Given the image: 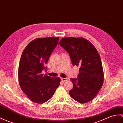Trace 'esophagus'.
<instances>
[{"label": "esophagus", "mask_w": 123, "mask_h": 123, "mask_svg": "<svg viewBox=\"0 0 123 123\" xmlns=\"http://www.w3.org/2000/svg\"><path fill=\"white\" fill-rule=\"evenodd\" d=\"M61 81H62L63 82H65V81H68V79H67V78H61Z\"/></svg>", "instance_id": "esophagus-1"}]
</instances>
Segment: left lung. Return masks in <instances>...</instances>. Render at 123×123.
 I'll return each instance as SVG.
<instances>
[{
  "label": "left lung",
  "mask_w": 123,
  "mask_h": 123,
  "mask_svg": "<svg viewBox=\"0 0 123 123\" xmlns=\"http://www.w3.org/2000/svg\"><path fill=\"white\" fill-rule=\"evenodd\" d=\"M59 44L69 53L73 65L80 67L78 79L70 80L73 88L70 96L80 103L93 100L103 86L104 72L102 61L95 47L83 38L65 37Z\"/></svg>",
  "instance_id": "8db88e82"
}]
</instances>
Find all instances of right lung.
Wrapping results in <instances>:
<instances>
[{
  "label": "right lung",
  "mask_w": 123,
  "mask_h": 123,
  "mask_svg": "<svg viewBox=\"0 0 123 123\" xmlns=\"http://www.w3.org/2000/svg\"><path fill=\"white\" fill-rule=\"evenodd\" d=\"M59 37L37 38L25 48L20 60L18 80L21 90L30 100L42 104L53 96L61 82L60 78L42 74Z\"/></svg>",
  "instance_id": "obj_1"
}]
</instances>
